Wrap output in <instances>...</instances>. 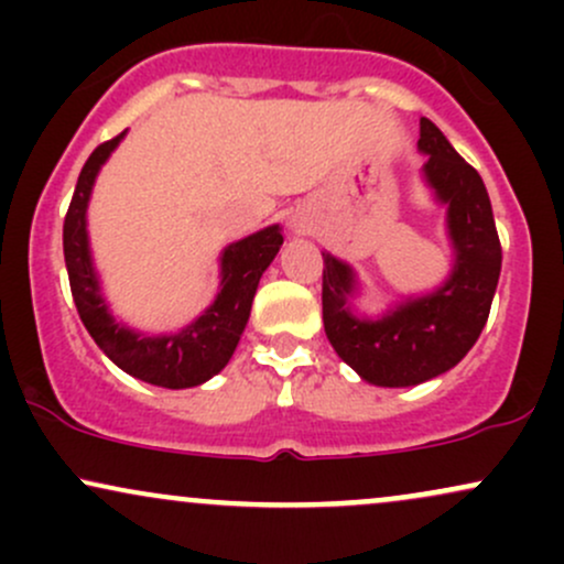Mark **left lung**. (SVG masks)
Instances as JSON below:
<instances>
[{"label": "left lung", "instance_id": "1", "mask_svg": "<svg viewBox=\"0 0 564 564\" xmlns=\"http://www.w3.org/2000/svg\"><path fill=\"white\" fill-rule=\"evenodd\" d=\"M419 127L424 180L448 206L445 223L456 254L448 281L432 294L408 296L377 321L358 318L349 304L358 291L352 268L323 251L326 336L336 355L377 387L422 384L456 366L485 328L501 275V241L482 177L430 119Z\"/></svg>", "mask_w": 564, "mask_h": 564}]
</instances>
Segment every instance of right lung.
Returning a JSON list of instances; mask_svg holds the SVG:
<instances>
[{"mask_svg": "<svg viewBox=\"0 0 564 564\" xmlns=\"http://www.w3.org/2000/svg\"><path fill=\"white\" fill-rule=\"evenodd\" d=\"M124 134L127 132L116 134L113 140L95 148L93 156L82 166L79 183L70 198L66 223H63V254H66L70 294H74L84 328L121 371L148 384L166 387V390L198 387L223 371L236 352L260 278L283 243L281 228L270 225L223 251L219 257L223 281H219L217 300L183 332L161 336L132 332L108 313L87 238V204L95 177Z\"/></svg>", "mask_w": 564, "mask_h": 564, "instance_id": "obj_1", "label": "right lung"}]
</instances>
